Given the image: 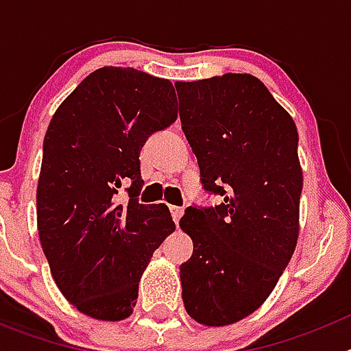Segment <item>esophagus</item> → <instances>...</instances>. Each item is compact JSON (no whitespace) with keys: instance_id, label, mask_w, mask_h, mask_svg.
<instances>
[{"instance_id":"obj_1","label":"esophagus","mask_w":351,"mask_h":351,"mask_svg":"<svg viewBox=\"0 0 351 351\" xmlns=\"http://www.w3.org/2000/svg\"><path fill=\"white\" fill-rule=\"evenodd\" d=\"M170 213H172L173 221H176V225H178L179 219H181L182 216V207H170Z\"/></svg>"}]
</instances>
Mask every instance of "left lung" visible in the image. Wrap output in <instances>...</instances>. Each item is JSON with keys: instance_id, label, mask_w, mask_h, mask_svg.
<instances>
[{"instance_id": "1", "label": "left lung", "mask_w": 351, "mask_h": 351, "mask_svg": "<svg viewBox=\"0 0 351 351\" xmlns=\"http://www.w3.org/2000/svg\"><path fill=\"white\" fill-rule=\"evenodd\" d=\"M182 132L214 207H188L179 221L193 241L181 265L188 315L207 327L243 320L265 302L299 239L302 191L290 114L262 80L225 73L176 82Z\"/></svg>"}]
</instances>
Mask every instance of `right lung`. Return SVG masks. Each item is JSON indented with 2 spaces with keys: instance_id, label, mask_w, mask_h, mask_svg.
Instances as JSON below:
<instances>
[{
  "instance_id": "add662e5",
  "label": "right lung",
  "mask_w": 351,
  "mask_h": 351,
  "mask_svg": "<svg viewBox=\"0 0 351 351\" xmlns=\"http://www.w3.org/2000/svg\"><path fill=\"white\" fill-rule=\"evenodd\" d=\"M178 119L172 82L135 68L89 73L58 107L36 188L42 250L64 299L95 320L133 313L138 281L176 230L165 204L138 202L141 149ZM130 198L121 204V185Z\"/></svg>"
}]
</instances>
